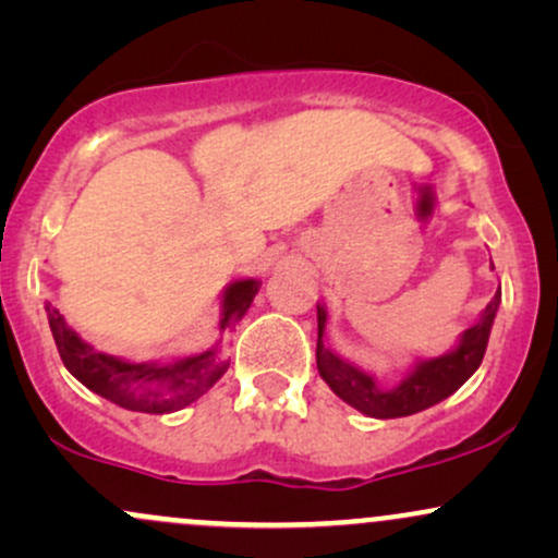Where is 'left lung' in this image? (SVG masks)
I'll use <instances>...</instances> for the list:
<instances>
[{"label":"left lung","instance_id":"obj_1","mask_svg":"<svg viewBox=\"0 0 558 558\" xmlns=\"http://www.w3.org/2000/svg\"><path fill=\"white\" fill-rule=\"evenodd\" d=\"M493 265V262H490ZM501 304V286L496 296L485 306L483 315L472 328H466L453 349L446 354L433 356V360H417L409 375L403 377L396 388H380L375 375L351 364L343 356H338L330 345H325V325H328V310L317 304V369L319 377L328 383L338 399L354 407L356 412L367 414L375 420H393L417 414L422 409H430L438 401L457 393L459 388L475 375V369L483 362L493 319L498 315Z\"/></svg>","mask_w":558,"mask_h":558}]
</instances>
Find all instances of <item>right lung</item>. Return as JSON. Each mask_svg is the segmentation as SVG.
I'll return each mask as SVG.
<instances>
[{
    "instance_id": "right-lung-1",
    "label": "right lung",
    "mask_w": 558,
    "mask_h": 558,
    "mask_svg": "<svg viewBox=\"0 0 558 558\" xmlns=\"http://www.w3.org/2000/svg\"><path fill=\"white\" fill-rule=\"evenodd\" d=\"M262 280L257 278H239L226 286L220 296V332L235 328V323L246 315L257 296ZM49 328H52L57 351L65 362L68 373L81 380L88 390H94L101 399L118 403V407L131 409V412L144 414H172L202 399L209 388L226 375L228 364L220 360L222 338H217L215 345L198 351V354L183 356V360H149V362H131L123 356L105 354L96 351L92 343L68 325V319L60 315V310L47 301Z\"/></svg>"
}]
</instances>
